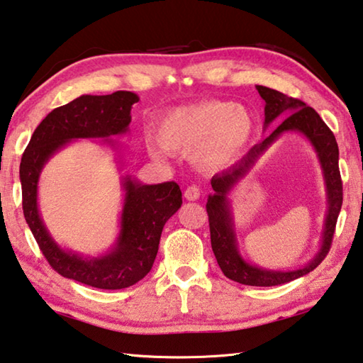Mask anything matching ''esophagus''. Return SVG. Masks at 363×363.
Wrapping results in <instances>:
<instances>
[{"mask_svg": "<svg viewBox=\"0 0 363 363\" xmlns=\"http://www.w3.org/2000/svg\"><path fill=\"white\" fill-rule=\"evenodd\" d=\"M184 196H186V200L189 201H195L200 199V189L196 186H189L186 190H184Z\"/></svg>", "mask_w": 363, "mask_h": 363, "instance_id": "1", "label": "esophagus"}]
</instances>
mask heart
<instances>
[{
    "mask_svg": "<svg viewBox=\"0 0 363 363\" xmlns=\"http://www.w3.org/2000/svg\"><path fill=\"white\" fill-rule=\"evenodd\" d=\"M256 118L250 108L232 101L208 99L181 106L158 121V143L168 152L190 155L196 167L219 171L235 163L253 143ZM149 153L164 157L161 147L149 140Z\"/></svg>",
    "mask_w": 363,
    "mask_h": 363,
    "instance_id": "obj_1",
    "label": "heart"
}]
</instances>
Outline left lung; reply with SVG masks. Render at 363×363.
<instances>
[{
  "label": "left lung",
  "mask_w": 363,
  "mask_h": 363,
  "mask_svg": "<svg viewBox=\"0 0 363 363\" xmlns=\"http://www.w3.org/2000/svg\"><path fill=\"white\" fill-rule=\"evenodd\" d=\"M256 89L266 101L262 130L269 131L279 119L284 118V120L281 119V125L275 130L270 131L261 144H256L240 162L227 168L223 173L213 176L211 187L214 192L208 195L206 211L208 219H210L213 253L216 256V261L225 277L242 285L275 286L309 274L328 253L342 205V182L340 167H337L340 150H337L333 133L330 131V128L325 125V121L314 108L306 106L303 101L293 99V97L266 88V86L257 84ZM286 132L301 133L315 149L324 176L325 193L328 194V213L324 220L321 247L309 262L296 269H269L247 262L238 250L230 195L238 184L250 172L255 163L265 155L274 140Z\"/></svg>",
  "instance_id": "obj_1"
}]
</instances>
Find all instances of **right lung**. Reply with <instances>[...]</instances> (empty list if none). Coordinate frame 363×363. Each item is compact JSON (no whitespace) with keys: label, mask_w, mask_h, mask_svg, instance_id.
I'll return each instance as SVG.
<instances>
[{"label":"right lung","mask_w":363,"mask_h":363,"mask_svg":"<svg viewBox=\"0 0 363 363\" xmlns=\"http://www.w3.org/2000/svg\"><path fill=\"white\" fill-rule=\"evenodd\" d=\"M138 101L131 91H116L107 96L83 94L54 108L35 130L21 162L23 216L43 255L62 277L101 290L128 288L150 272L163 227L182 205L179 186L173 181L143 184L133 174H121L118 235L106 253L91 256L54 240L40 213L38 182L49 160L78 139H99L97 143L115 153L118 171L125 169L121 145L112 138L130 131L131 108Z\"/></svg>","instance_id":"obj_1"}]
</instances>
